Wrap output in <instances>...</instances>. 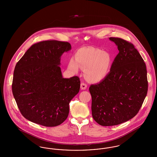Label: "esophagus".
I'll return each mask as SVG.
<instances>
[{
  "label": "esophagus",
  "instance_id": "obj_1",
  "mask_svg": "<svg viewBox=\"0 0 157 157\" xmlns=\"http://www.w3.org/2000/svg\"><path fill=\"white\" fill-rule=\"evenodd\" d=\"M86 88H87V85L86 83H85L83 82H82L81 83V90H85Z\"/></svg>",
  "mask_w": 157,
  "mask_h": 157
}]
</instances>
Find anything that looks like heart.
<instances>
[{
    "label": "heart",
    "mask_w": 157,
    "mask_h": 157,
    "mask_svg": "<svg viewBox=\"0 0 157 157\" xmlns=\"http://www.w3.org/2000/svg\"><path fill=\"white\" fill-rule=\"evenodd\" d=\"M75 59L71 58L68 63L69 69L78 72L79 67L85 69L86 78L91 82L102 81L109 72L112 58L109 53L92 47L79 49Z\"/></svg>",
    "instance_id": "obj_1"
}]
</instances>
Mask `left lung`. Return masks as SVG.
I'll list each match as a JSON object with an SVG mask.
<instances>
[{
  "mask_svg": "<svg viewBox=\"0 0 157 157\" xmlns=\"http://www.w3.org/2000/svg\"><path fill=\"white\" fill-rule=\"evenodd\" d=\"M109 39L119 53L109 73L89 89L93 118L102 126L119 125L134 118L148 91L146 65L134 45L119 37Z\"/></svg>",
  "mask_w": 157,
  "mask_h": 157,
  "instance_id": "obj_1",
  "label": "left lung"
}]
</instances>
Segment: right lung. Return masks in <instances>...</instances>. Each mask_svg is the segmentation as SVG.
Here are the masks:
<instances>
[{
	"instance_id": "right-lung-1",
	"label": "right lung",
	"mask_w": 157,
	"mask_h": 157,
	"mask_svg": "<svg viewBox=\"0 0 157 157\" xmlns=\"http://www.w3.org/2000/svg\"><path fill=\"white\" fill-rule=\"evenodd\" d=\"M71 49L67 42H39L16 65L12 92L23 116L32 122L56 127L67 118L72 99L79 91L77 76L63 78L59 66L62 55Z\"/></svg>"
}]
</instances>
